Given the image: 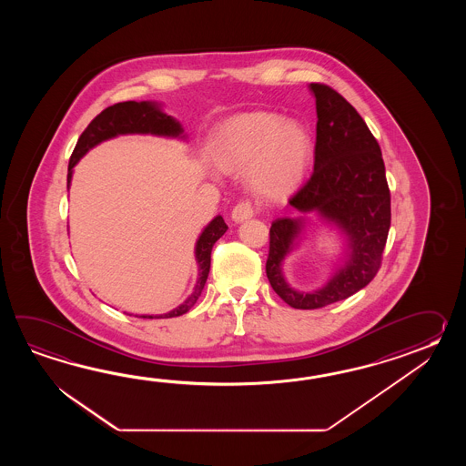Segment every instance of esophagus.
<instances>
[{
	"label": "esophagus",
	"mask_w": 466,
	"mask_h": 466,
	"mask_svg": "<svg viewBox=\"0 0 466 466\" xmlns=\"http://www.w3.org/2000/svg\"><path fill=\"white\" fill-rule=\"evenodd\" d=\"M255 213H257V209L251 205V201H239L237 207L233 208V211H231V219L235 223H241L245 219L255 217Z\"/></svg>",
	"instance_id": "1"
}]
</instances>
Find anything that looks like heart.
Listing matches in <instances>:
<instances>
[{"label": "heart", "mask_w": 466, "mask_h": 466, "mask_svg": "<svg viewBox=\"0 0 466 466\" xmlns=\"http://www.w3.org/2000/svg\"><path fill=\"white\" fill-rule=\"evenodd\" d=\"M309 129L275 113H243L223 123L209 143V155L223 173L247 171L248 183L261 198L279 201L303 185L313 159Z\"/></svg>", "instance_id": "b5f03b06"}]
</instances>
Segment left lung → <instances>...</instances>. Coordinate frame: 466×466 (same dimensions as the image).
<instances>
[{"label":"left lung","mask_w":466,"mask_h":466,"mask_svg":"<svg viewBox=\"0 0 466 466\" xmlns=\"http://www.w3.org/2000/svg\"><path fill=\"white\" fill-rule=\"evenodd\" d=\"M317 99L313 175L289 198L298 213H318L347 238L343 267L315 291H298L283 277V259L297 247L305 218H278L269 228L267 277L278 297L297 309H317L355 295L375 278L391 223L385 163L367 123L338 91L321 83Z\"/></svg>","instance_id":"obj_1"}]
</instances>
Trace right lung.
I'll list each match as a JSON object with an SVG mask.
<instances>
[{
	"instance_id": "obj_1",
	"label": "right lung",
	"mask_w": 466,
	"mask_h": 466,
	"mask_svg": "<svg viewBox=\"0 0 466 466\" xmlns=\"http://www.w3.org/2000/svg\"><path fill=\"white\" fill-rule=\"evenodd\" d=\"M157 135V137H169V138H185L183 128L179 121L168 116L159 109V105L151 101H123L113 106H108L99 113L96 118L89 123L86 129L81 133L76 147L73 149L70 165H68V187H70L73 168L83 158L89 149L95 148L105 139L115 138L118 135ZM227 223L223 217H217L209 221L208 227L199 235L195 248V257L198 263V281L195 285L193 293L189 295L179 307L171 309L165 315H141L139 318H173L181 317L189 308L197 303L207 278H208L209 265H211V249L219 238L227 233Z\"/></svg>"
}]
</instances>
